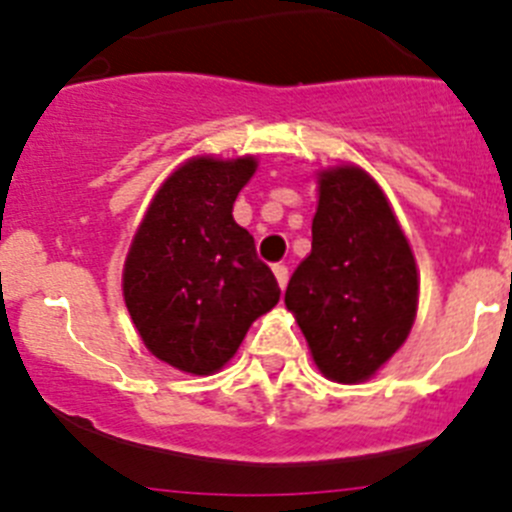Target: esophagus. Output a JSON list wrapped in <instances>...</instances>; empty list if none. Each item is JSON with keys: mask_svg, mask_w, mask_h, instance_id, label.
I'll return each instance as SVG.
<instances>
[{"mask_svg": "<svg viewBox=\"0 0 512 512\" xmlns=\"http://www.w3.org/2000/svg\"><path fill=\"white\" fill-rule=\"evenodd\" d=\"M274 279H277L279 289L287 287V282H289V271H287V266H284V264H277V266H274Z\"/></svg>", "mask_w": 512, "mask_h": 512, "instance_id": "obj_1", "label": "esophagus"}]
</instances>
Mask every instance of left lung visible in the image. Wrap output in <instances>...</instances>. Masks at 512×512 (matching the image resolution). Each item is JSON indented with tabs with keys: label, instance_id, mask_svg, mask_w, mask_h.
<instances>
[{
	"label": "left lung",
	"instance_id": "1",
	"mask_svg": "<svg viewBox=\"0 0 512 512\" xmlns=\"http://www.w3.org/2000/svg\"><path fill=\"white\" fill-rule=\"evenodd\" d=\"M312 251L289 279L295 315L325 379H372L408 341L418 315L413 248L384 189L356 164L320 169Z\"/></svg>",
	"mask_w": 512,
	"mask_h": 512
}]
</instances>
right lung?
Here are the masks:
<instances>
[{
  "label": "right lung",
  "mask_w": 512,
  "mask_h": 512,
  "mask_svg": "<svg viewBox=\"0 0 512 512\" xmlns=\"http://www.w3.org/2000/svg\"><path fill=\"white\" fill-rule=\"evenodd\" d=\"M256 156H192L148 202L122 266V297L143 346L184 374L210 377L253 320L279 302L277 279L233 220Z\"/></svg>",
  "instance_id": "1"
}]
</instances>
